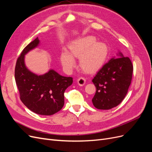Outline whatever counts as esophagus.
Segmentation results:
<instances>
[{"label": "esophagus", "mask_w": 152, "mask_h": 152, "mask_svg": "<svg viewBox=\"0 0 152 152\" xmlns=\"http://www.w3.org/2000/svg\"><path fill=\"white\" fill-rule=\"evenodd\" d=\"M77 84L80 86H84L86 84V79L84 77H80L77 79Z\"/></svg>", "instance_id": "34e87169"}]
</instances>
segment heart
Instances as JSON below:
<instances>
[{
  "label": "heart",
  "mask_w": 152,
  "mask_h": 152,
  "mask_svg": "<svg viewBox=\"0 0 152 152\" xmlns=\"http://www.w3.org/2000/svg\"><path fill=\"white\" fill-rule=\"evenodd\" d=\"M70 52L63 50L60 61L66 72H70L76 66L74 58H80V65L86 72H92L98 69L104 62L108 55V47L103 42H97L93 36L77 39L69 44Z\"/></svg>",
  "instance_id": "1"
}]
</instances>
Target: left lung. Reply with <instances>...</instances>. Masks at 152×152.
Listing matches in <instances>:
<instances>
[{
  "label": "left lung",
  "instance_id": "left-lung-1",
  "mask_svg": "<svg viewBox=\"0 0 152 152\" xmlns=\"http://www.w3.org/2000/svg\"><path fill=\"white\" fill-rule=\"evenodd\" d=\"M101 68L93 79L96 91L92 99L94 107L110 110L120 104L130 86L133 66L130 59L119 51Z\"/></svg>",
  "mask_w": 152,
  "mask_h": 152
}]
</instances>
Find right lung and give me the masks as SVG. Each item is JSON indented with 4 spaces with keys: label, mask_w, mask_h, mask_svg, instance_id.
<instances>
[{
    "label": "right lung",
    "mask_w": 152,
    "mask_h": 152,
    "mask_svg": "<svg viewBox=\"0 0 152 152\" xmlns=\"http://www.w3.org/2000/svg\"><path fill=\"white\" fill-rule=\"evenodd\" d=\"M40 45L37 37L23 50L15 67V80L20 99L31 112L41 115H51L60 111L64 93L73 83L72 77L59 75L53 69L42 75L35 74L26 67L25 55Z\"/></svg>",
    "instance_id": "1"
}]
</instances>
